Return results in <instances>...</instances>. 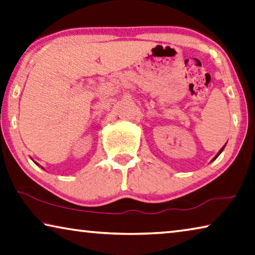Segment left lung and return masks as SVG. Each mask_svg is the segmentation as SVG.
<instances>
[{"mask_svg":"<svg viewBox=\"0 0 255 255\" xmlns=\"http://www.w3.org/2000/svg\"><path fill=\"white\" fill-rule=\"evenodd\" d=\"M225 146H226V145H224V147H222V148H221V149H220V151H219V153H218V154H217V155H216V157H215V159H213V160H216V159H217V157H218V156H219V155H220V153H221V152H222V151H224V148H225ZM213 160H212V161H213Z\"/></svg>","mask_w":255,"mask_h":255,"instance_id":"1","label":"left lung"}]
</instances>
